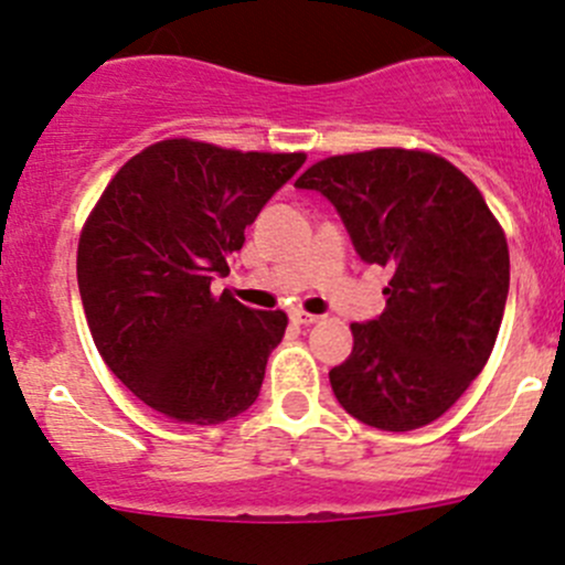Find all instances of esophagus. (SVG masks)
<instances>
[{"label":"esophagus","instance_id":"esophagus-1","mask_svg":"<svg viewBox=\"0 0 565 565\" xmlns=\"http://www.w3.org/2000/svg\"><path fill=\"white\" fill-rule=\"evenodd\" d=\"M292 322L295 324H315V322H319V317L309 315V311H292Z\"/></svg>","mask_w":565,"mask_h":565}]
</instances>
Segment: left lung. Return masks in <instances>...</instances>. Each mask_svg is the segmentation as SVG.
Returning a JSON list of instances; mask_svg holds the SVG:
<instances>
[{
	"label": "left lung",
	"instance_id": "8db88e82",
	"mask_svg": "<svg viewBox=\"0 0 565 565\" xmlns=\"http://www.w3.org/2000/svg\"><path fill=\"white\" fill-rule=\"evenodd\" d=\"M295 185L328 196L361 259L391 270L385 311L350 324V358L330 369L335 398L374 429L431 424L492 355L509 298L503 226L470 177L426 150L324 158Z\"/></svg>",
	"mask_w": 565,
	"mask_h": 565
}]
</instances>
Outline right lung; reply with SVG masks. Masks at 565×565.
Listing matches in <instances>:
<instances>
[{
    "instance_id": "1",
    "label": "right lung",
    "mask_w": 565,
    "mask_h": 565,
    "mask_svg": "<svg viewBox=\"0 0 565 565\" xmlns=\"http://www.w3.org/2000/svg\"><path fill=\"white\" fill-rule=\"evenodd\" d=\"M306 152H243L163 139L130 158L78 237V292L106 366L156 413L213 426L246 413L284 311H256L213 276L246 243Z\"/></svg>"
}]
</instances>
